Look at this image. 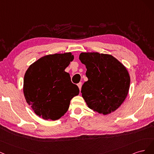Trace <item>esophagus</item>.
Segmentation results:
<instances>
[{
  "mask_svg": "<svg viewBox=\"0 0 154 154\" xmlns=\"http://www.w3.org/2000/svg\"><path fill=\"white\" fill-rule=\"evenodd\" d=\"M77 86H78V87H79V90H81V87H82V82H79L78 84H77Z\"/></svg>",
  "mask_w": 154,
  "mask_h": 154,
  "instance_id": "34e87169",
  "label": "esophagus"
}]
</instances>
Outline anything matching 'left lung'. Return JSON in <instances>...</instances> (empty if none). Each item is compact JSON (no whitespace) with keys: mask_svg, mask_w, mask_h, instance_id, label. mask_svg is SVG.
I'll use <instances>...</instances> for the list:
<instances>
[{"mask_svg":"<svg viewBox=\"0 0 154 154\" xmlns=\"http://www.w3.org/2000/svg\"><path fill=\"white\" fill-rule=\"evenodd\" d=\"M79 59L87 69L88 81L81 93L88 107L104 115L116 111L129 90L131 79L126 68L109 54L82 52Z\"/></svg>","mask_w":154,"mask_h":154,"instance_id":"8db88e82","label":"left lung"}]
</instances>
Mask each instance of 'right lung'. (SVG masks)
Returning a JSON list of instances; mask_svg holds the SVG:
<instances>
[{
    "instance_id": "obj_1",
    "label": "right lung",
    "mask_w": 154,
    "mask_h": 154,
    "mask_svg": "<svg viewBox=\"0 0 154 154\" xmlns=\"http://www.w3.org/2000/svg\"><path fill=\"white\" fill-rule=\"evenodd\" d=\"M71 52L45 56L32 63L24 75L23 94L34 112L44 120H56L66 112L78 86L64 71L73 60Z\"/></svg>"
}]
</instances>
